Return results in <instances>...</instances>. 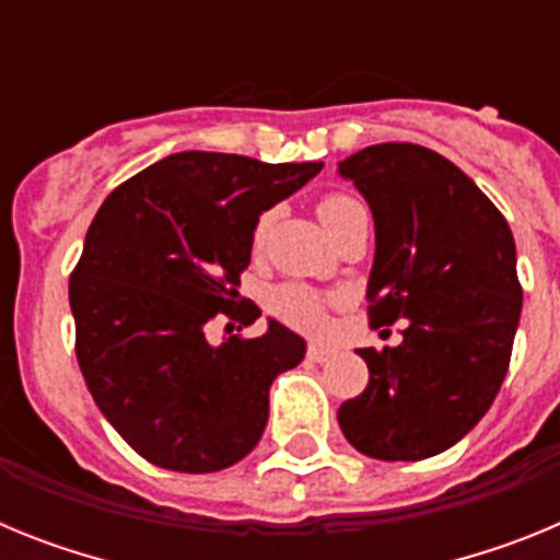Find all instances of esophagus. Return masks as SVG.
Returning <instances> with one entry per match:
<instances>
[{
	"mask_svg": "<svg viewBox=\"0 0 560 560\" xmlns=\"http://www.w3.org/2000/svg\"><path fill=\"white\" fill-rule=\"evenodd\" d=\"M308 361H316V364H323V361H328L330 355H334V350L325 348V345H308Z\"/></svg>",
	"mask_w": 560,
	"mask_h": 560,
	"instance_id": "1",
	"label": "esophagus"
}]
</instances>
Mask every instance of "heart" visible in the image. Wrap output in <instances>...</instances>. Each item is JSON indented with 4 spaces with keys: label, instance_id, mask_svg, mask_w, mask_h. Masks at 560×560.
I'll return each mask as SVG.
<instances>
[{
    "label": "heart",
    "instance_id": "1",
    "mask_svg": "<svg viewBox=\"0 0 560 560\" xmlns=\"http://www.w3.org/2000/svg\"><path fill=\"white\" fill-rule=\"evenodd\" d=\"M319 219L323 224L334 232V237L339 235L350 221L364 212L361 201H355L353 196L348 192H328L319 199ZM275 221V212H264L260 221L255 226V244L260 246L269 235V226ZM269 305H271V314L277 319H283L285 325L291 328H300L305 334H323L325 325H328V300H325L319 291L308 289V285H300V283H285V285H277L269 296Z\"/></svg>",
    "mask_w": 560,
    "mask_h": 560
}]
</instances>
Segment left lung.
Segmentation results:
<instances>
[{
	"label": "left lung",
	"instance_id": "1",
	"mask_svg": "<svg viewBox=\"0 0 560 560\" xmlns=\"http://www.w3.org/2000/svg\"><path fill=\"white\" fill-rule=\"evenodd\" d=\"M375 221L370 328L407 319L398 348H361L370 381L339 407L355 452L398 463L446 452L497 398L522 314L516 244L457 165L412 142L339 162Z\"/></svg>",
	"mask_w": 560,
	"mask_h": 560
}]
</instances>
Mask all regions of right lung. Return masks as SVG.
Masks as SVG:
<instances>
[{
    "mask_svg": "<svg viewBox=\"0 0 560 560\" xmlns=\"http://www.w3.org/2000/svg\"><path fill=\"white\" fill-rule=\"evenodd\" d=\"M323 162L182 151L108 192L69 275L75 355L97 409L148 463L210 474L244 459L269 420V387L305 341L280 323L210 345L219 316H260L237 296L260 212ZM237 328V330H241Z\"/></svg>",
    "mask_w": 560,
    "mask_h": 560,
    "instance_id": "1",
    "label": "right lung"
}]
</instances>
